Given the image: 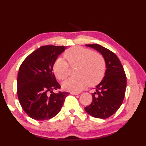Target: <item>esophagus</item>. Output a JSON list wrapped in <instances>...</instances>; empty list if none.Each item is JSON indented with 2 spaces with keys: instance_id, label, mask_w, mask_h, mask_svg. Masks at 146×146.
<instances>
[{
  "instance_id": "obj_1",
  "label": "esophagus",
  "mask_w": 146,
  "mask_h": 146,
  "mask_svg": "<svg viewBox=\"0 0 146 146\" xmlns=\"http://www.w3.org/2000/svg\"><path fill=\"white\" fill-rule=\"evenodd\" d=\"M80 92H71V95H78V94H80Z\"/></svg>"
}]
</instances>
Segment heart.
Listing matches in <instances>:
<instances>
[{
    "instance_id": "obj_1",
    "label": "heart",
    "mask_w": 146,
    "mask_h": 146,
    "mask_svg": "<svg viewBox=\"0 0 146 146\" xmlns=\"http://www.w3.org/2000/svg\"><path fill=\"white\" fill-rule=\"evenodd\" d=\"M63 58H58L53 64L56 77L63 80L69 75V65L77 66L75 75L77 76L67 79L63 83V88L66 90L78 92L88 84L94 86L100 83L106 71V62L103 56L96 53L91 49L82 47L71 48L64 52Z\"/></svg>"
}]
</instances>
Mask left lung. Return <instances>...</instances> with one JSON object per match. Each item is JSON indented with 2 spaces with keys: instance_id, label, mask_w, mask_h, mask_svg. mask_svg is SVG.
<instances>
[{
  "instance_id": "1",
  "label": "left lung",
  "mask_w": 146,
  "mask_h": 146,
  "mask_svg": "<svg viewBox=\"0 0 146 146\" xmlns=\"http://www.w3.org/2000/svg\"><path fill=\"white\" fill-rule=\"evenodd\" d=\"M103 56L106 62L104 79L96 86L92 94V104L85 107V111L95 118L107 119L116 112L124 99L127 86L125 71L119 58L113 52L100 44H86Z\"/></svg>"
}]
</instances>
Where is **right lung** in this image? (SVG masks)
I'll use <instances>...</instances> for the list:
<instances>
[{
	"instance_id": "right-lung-1",
	"label": "right lung",
	"mask_w": 146,
	"mask_h": 146,
	"mask_svg": "<svg viewBox=\"0 0 146 146\" xmlns=\"http://www.w3.org/2000/svg\"><path fill=\"white\" fill-rule=\"evenodd\" d=\"M64 49V46H41L21 65L17 81L18 99L24 111L33 119L48 120L56 115L70 94L66 92H52L61 89L52 68L58 55Z\"/></svg>"
}]
</instances>
